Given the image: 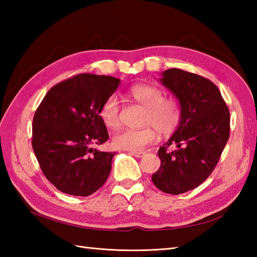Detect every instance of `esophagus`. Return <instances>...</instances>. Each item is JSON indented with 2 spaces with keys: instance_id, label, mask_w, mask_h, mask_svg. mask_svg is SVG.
<instances>
[{
  "instance_id": "1",
  "label": "esophagus",
  "mask_w": 257,
  "mask_h": 257,
  "mask_svg": "<svg viewBox=\"0 0 257 257\" xmlns=\"http://www.w3.org/2000/svg\"><path fill=\"white\" fill-rule=\"evenodd\" d=\"M130 155L135 156L136 158H141L145 156V152L144 151H130Z\"/></svg>"
}]
</instances>
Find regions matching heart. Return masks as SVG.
I'll use <instances>...</instances> for the list:
<instances>
[{
	"instance_id": "obj_1",
	"label": "heart",
	"mask_w": 257,
	"mask_h": 257,
	"mask_svg": "<svg viewBox=\"0 0 257 257\" xmlns=\"http://www.w3.org/2000/svg\"><path fill=\"white\" fill-rule=\"evenodd\" d=\"M128 96L145 107L143 123L138 129H123L114 135L113 146L117 149L140 151L157 139V129L161 135L173 134L182 121V107L174 97L165 96L158 86L137 84L130 87ZM103 124L109 129H116L120 124V103L116 95L108 96L99 109Z\"/></svg>"
}]
</instances>
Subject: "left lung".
<instances>
[{
  "mask_svg": "<svg viewBox=\"0 0 257 257\" xmlns=\"http://www.w3.org/2000/svg\"><path fill=\"white\" fill-rule=\"evenodd\" d=\"M162 84L182 107V121L158 156L161 166L152 182L162 192L181 194L209 178L230 137V111L215 84L200 75L170 68ZM176 144V151H169Z\"/></svg>",
  "mask_w": 257,
  "mask_h": 257,
  "instance_id": "obj_1",
  "label": "left lung"
}]
</instances>
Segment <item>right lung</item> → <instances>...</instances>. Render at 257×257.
<instances>
[{"label": "right lung", "mask_w": 257, "mask_h": 257, "mask_svg": "<svg viewBox=\"0 0 257 257\" xmlns=\"http://www.w3.org/2000/svg\"><path fill=\"white\" fill-rule=\"evenodd\" d=\"M119 79L79 74L53 86L33 118L32 146L46 179L62 192L88 196L106 182L113 152L91 148L109 136L99 109Z\"/></svg>", "instance_id": "add662e5"}]
</instances>
